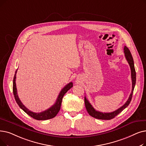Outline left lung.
Returning <instances> with one entry per match:
<instances>
[{
  "label": "left lung",
  "mask_w": 146,
  "mask_h": 146,
  "mask_svg": "<svg viewBox=\"0 0 146 146\" xmlns=\"http://www.w3.org/2000/svg\"><path fill=\"white\" fill-rule=\"evenodd\" d=\"M123 50H124L125 58L126 60H127L128 62L129 63V65L130 66L131 71L132 91H131L130 96L127 101H126V102L122 107H120V108L118 109L117 110L111 113H103V112H100V111H97L96 110H95V109L92 106V105L90 103V102H89V101L86 99V97H85V104L86 107V109L88 112L89 115L93 117H95L98 119H101V120H110L115 117V116H116L118 114H119L123 110L126 108L131 102L132 97L133 91H134V89L136 83V72H135V70L134 67V60H133L132 56L131 55L130 50L127 47L125 46H124Z\"/></svg>",
  "instance_id": "1"
}]
</instances>
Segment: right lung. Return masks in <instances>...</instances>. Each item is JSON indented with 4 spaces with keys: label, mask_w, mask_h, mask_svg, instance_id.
I'll return each mask as SVG.
<instances>
[{
    "label": "right lung",
    "mask_w": 146,
    "mask_h": 146,
    "mask_svg": "<svg viewBox=\"0 0 146 146\" xmlns=\"http://www.w3.org/2000/svg\"><path fill=\"white\" fill-rule=\"evenodd\" d=\"M17 72V70L15 72V74L13 80V93L15 99V101L19 107L24 111L26 112L27 115H29L31 117H33L35 119L39 120H45L47 119H50L54 117L57 115V113L59 112L60 108H61V105L62 103V100L63 97H64V94L70 89L73 87V83L72 82H70L67 85H66L64 88L62 89V90L60 91L58 98L56 100L55 103L52 106L50 107V108L46 110L45 111H43L40 113H35L31 111H30L27 107H25L23 104L21 103L20 98H19L18 94H17V90L16 88V84H15V79H16V73Z\"/></svg>",
    "instance_id": "right-lung-1"
}]
</instances>
